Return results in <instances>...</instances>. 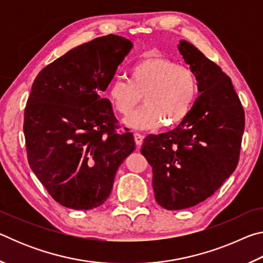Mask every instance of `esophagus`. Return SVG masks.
Wrapping results in <instances>:
<instances>
[{"instance_id": "1", "label": "esophagus", "mask_w": 263, "mask_h": 263, "mask_svg": "<svg viewBox=\"0 0 263 263\" xmlns=\"http://www.w3.org/2000/svg\"><path fill=\"white\" fill-rule=\"evenodd\" d=\"M142 140H144V136H141L140 133H135V141L137 146H140L142 144Z\"/></svg>"}]
</instances>
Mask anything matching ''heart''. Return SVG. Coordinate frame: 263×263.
<instances>
[{
	"mask_svg": "<svg viewBox=\"0 0 263 263\" xmlns=\"http://www.w3.org/2000/svg\"><path fill=\"white\" fill-rule=\"evenodd\" d=\"M198 94L196 75L185 66L166 57L153 55L137 61L128 69V81L115 80L108 97L118 114L127 116L139 103L144 106L125 119L137 130H148L166 122L175 125L186 117Z\"/></svg>",
	"mask_w": 263,
	"mask_h": 263,
	"instance_id": "b5f03b06",
	"label": "heart"
}]
</instances>
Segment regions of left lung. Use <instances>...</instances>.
Segmentation results:
<instances>
[{"label": "left lung", "instance_id": "left-lung-1", "mask_svg": "<svg viewBox=\"0 0 263 263\" xmlns=\"http://www.w3.org/2000/svg\"><path fill=\"white\" fill-rule=\"evenodd\" d=\"M180 54L196 75L201 95L172 131L148 135L141 154L153 172L155 201L182 210L205 201L237 168L245 112L231 79L193 44Z\"/></svg>", "mask_w": 263, "mask_h": 263}]
</instances>
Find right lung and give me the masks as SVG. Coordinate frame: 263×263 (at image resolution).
Listing matches in <instances>:
<instances>
[{
    "mask_svg": "<svg viewBox=\"0 0 263 263\" xmlns=\"http://www.w3.org/2000/svg\"><path fill=\"white\" fill-rule=\"evenodd\" d=\"M133 44L99 37L58 58L34 79L24 111L29 164L53 199L90 210L109 197L118 167L136 149L102 99Z\"/></svg>",
    "mask_w": 263,
    "mask_h": 263,
    "instance_id": "obj_1",
    "label": "right lung"
}]
</instances>
